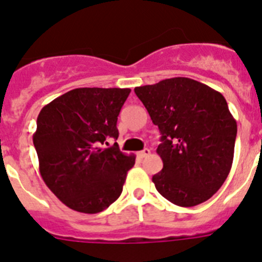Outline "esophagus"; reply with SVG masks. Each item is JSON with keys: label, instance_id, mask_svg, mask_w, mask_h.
I'll return each instance as SVG.
<instances>
[{"label": "esophagus", "instance_id": "obj_1", "mask_svg": "<svg viewBox=\"0 0 262 262\" xmlns=\"http://www.w3.org/2000/svg\"><path fill=\"white\" fill-rule=\"evenodd\" d=\"M149 154H151V151H149V149H148V148H144V149H143V151H140V152H138V156L139 157H147V156H149Z\"/></svg>", "mask_w": 262, "mask_h": 262}]
</instances>
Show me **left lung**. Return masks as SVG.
Returning <instances> with one entry per match:
<instances>
[{
	"label": "left lung",
	"instance_id": "left-lung-1",
	"mask_svg": "<svg viewBox=\"0 0 262 262\" xmlns=\"http://www.w3.org/2000/svg\"><path fill=\"white\" fill-rule=\"evenodd\" d=\"M135 94L161 133L157 191L181 207L210 200L232 166L237 124L226 98L187 77L138 86Z\"/></svg>",
	"mask_w": 262,
	"mask_h": 262
}]
</instances>
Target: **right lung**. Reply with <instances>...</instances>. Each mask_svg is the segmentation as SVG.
Returning <instances> with one entry per match:
<instances>
[{
    "label": "right lung",
    "mask_w": 262,
    "mask_h": 262,
    "mask_svg": "<svg viewBox=\"0 0 262 262\" xmlns=\"http://www.w3.org/2000/svg\"><path fill=\"white\" fill-rule=\"evenodd\" d=\"M131 89L78 88L41 108L32 136L39 170L51 191L69 209L103 211L119 198L135 164L108 138L118 139L117 120Z\"/></svg>",
    "instance_id": "right-lung-1"
}]
</instances>
